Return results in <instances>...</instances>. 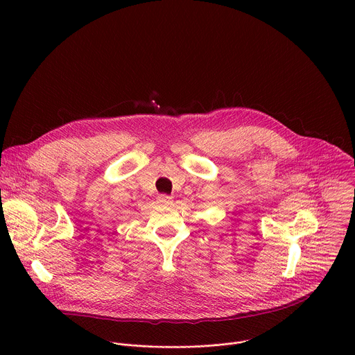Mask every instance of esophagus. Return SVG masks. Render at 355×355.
Segmentation results:
<instances>
[{
  "label": "esophagus",
  "instance_id": "1",
  "mask_svg": "<svg viewBox=\"0 0 355 355\" xmlns=\"http://www.w3.org/2000/svg\"><path fill=\"white\" fill-rule=\"evenodd\" d=\"M159 200L162 202V204H168V202L171 200V196H168V195H166V193H162V195L159 196Z\"/></svg>",
  "mask_w": 355,
  "mask_h": 355
}]
</instances>
